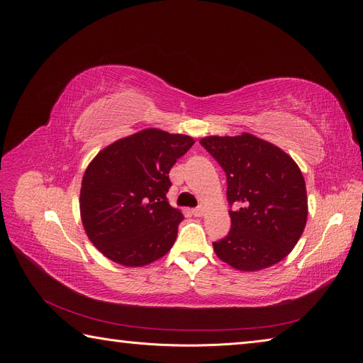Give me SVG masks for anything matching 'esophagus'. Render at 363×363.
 Wrapping results in <instances>:
<instances>
[{
  "mask_svg": "<svg viewBox=\"0 0 363 363\" xmlns=\"http://www.w3.org/2000/svg\"><path fill=\"white\" fill-rule=\"evenodd\" d=\"M204 213H206V211H204V207H195L194 211H192V215L194 216H196V218H200V216H204Z\"/></svg>",
  "mask_w": 363,
  "mask_h": 363,
  "instance_id": "34e87169",
  "label": "esophagus"
}]
</instances>
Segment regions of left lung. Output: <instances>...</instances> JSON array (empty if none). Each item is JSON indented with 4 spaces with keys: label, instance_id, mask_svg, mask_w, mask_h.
Instances as JSON below:
<instances>
[{
    "label": "left lung",
    "instance_id": "1",
    "mask_svg": "<svg viewBox=\"0 0 363 363\" xmlns=\"http://www.w3.org/2000/svg\"><path fill=\"white\" fill-rule=\"evenodd\" d=\"M200 144L227 175L232 228L213 242L216 256L252 272L276 265L301 238L307 221L304 177L294 159L250 133L207 136Z\"/></svg>",
    "mask_w": 363,
    "mask_h": 363
}]
</instances>
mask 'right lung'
<instances>
[{
  "label": "right lung",
  "instance_id": "right-lung-1",
  "mask_svg": "<svg viewBox=\"0 0 363 363\" xmlns=\"http://www.w3.org/2000/svg\"><path fill=\"white\" fill-rule=\"evenodd\" d=\"M195 140L145 128L101 150L86 168L80 189L84 232L103 255L124 267L163 257L183 215L169 206V169Z\"/></svg>",
  "mask_w": 363,
  "mask_h": 363
}]
</instances>
